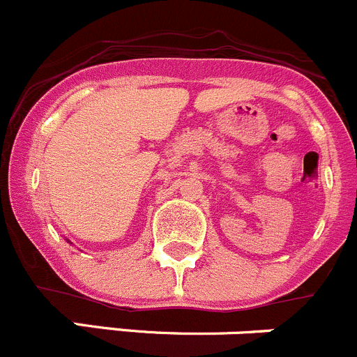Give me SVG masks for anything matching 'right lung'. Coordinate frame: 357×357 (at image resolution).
<instances>
[{
	"instance_id": "obj_1",
	"label": "right lung",
	"mask_w": 357,
	"mask_h": 357,
	"mask_svg": "<svg viewBox=\"0 0 357 357\" xmlns=\"http://www.w3.org/2000/svg\"><path fill=\"white\" fill-rule=\"evenodd\" d=\"M68 242H70V240H68Z\"/></svg>"
}]
</instances>
